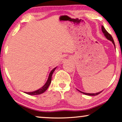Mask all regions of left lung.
I'll return each instance as SVG.
<instances>
[{
    "label": "left lung",
    "mask_w": 122,
    "mask_h": 122,
    "mask_svg": "<svg viewBox=\"0 0 122 122\" xmlns=\"http://www.w3.org/2000/svg\"><path fill=\"white\" fill-rule=\"evenodd\" d=\"M102 32H103V34H104V36H105V37H106V38H107V39L108 40H109V41H111L112 43L113 44L114 46H115V48L116 49L115 44V42H114V41H113V40L112 37L111 35H110V34L109 33V32H108L107 31H106V30H105V29L104 28V27L103 25L102 26ZM77 90L79 91V92H81V93H83V94H86V95H87V96H97V95H98V94H100V93H101L102 91H100V92H99L96 93H85V92H81V91H79V90H78V89H77Z\"/></svg>",
    "instance_id": "left-lung-1"
}]
</instances>
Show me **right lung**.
Instances as JSON below:
<instances>
[{"mask_svg":"<svg viewBox=\"0 0 122 122\" xmlns=\"http://www.w3.org/2000/svg\"><path fill=\"white\" fill-rule=\"evenodd\" d=\"M56 68H57V67H56L51 71L49 73V76H48V80L47 81V82H46V84H44L41 88H40V89H38V90H36V91H33V92H24V93H25L28 94H29V95H32H32H33V96L34 95H38V94H42V93H44L46 90H47L48 87H49L50 85H51V82L52 75H53L54 71H55V70Z\"/></svg>","mask_w":122,"mask_h":122,"instance_id":"right-lung-1","label":"right lung"}]
</instances>
